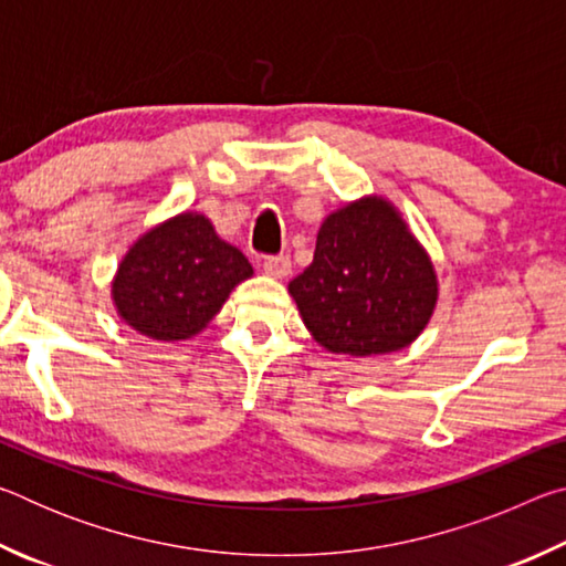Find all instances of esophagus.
Returning a JSON list of instances; mask_svg holds the SVG:
<instances>
[{"instance_id":"1","label":"esophagus","mask_w":566,"mask_h":566,"mask_svg":"<svg viewBox=\"0 0 566 566\" xmlns=\"http://www.w3.org/2000/svg\"><path fill=\"white\" fill-rule=\"evenodd\" d=\"M264 272L270 276H276V280H284L292 272V262L286 254H272L264 256Z\"/></svg>"}]
</instances>
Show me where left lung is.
Here are the masks:
<instances>
[{"label":"left lung","mask_w":566,"mask_h":566,"mask_svg":"<svg viewBox=\"0 0 566 566\" xmlns=\"http://www.w3.org/2000/svg\"><path fill=\"white\" fill-rule=\"evenodd\" d=\"M322 347L352 357L407 347L432 317L437 282L424 249L381 199L327 217L314 262L290 282Z\"/></svg>","instance_id":"left-lung-1"}]
</instances>
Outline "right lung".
Here are the masks:
<instances>
[{"label":"right lung","instance_id":"obj_1","mask_svg":"<svg viewBox=\"0 0 566 566\" xmlns=\"http://www.w3.org/2000/svg\"><path fill=\"white\" fill-rule=\"evenodd\" d=\"M252 264L202 214H179L129 249L112 294L124 322L151 339H187L222 310Z\"/></svg>","mask_w":566,"mask_h":566}]
</instances>
